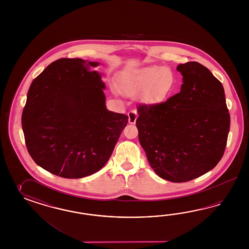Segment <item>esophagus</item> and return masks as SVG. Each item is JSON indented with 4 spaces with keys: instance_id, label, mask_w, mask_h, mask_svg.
Returning <instances> with one entry per match:
<instances>
[{
    "instance_id": "34e87169",
    "label": "esophagus",
    "mask_w": 249,
    "mask_h": 249,
    "mask_svg": "<svg viewBox=\"0 0 249 249\" xmlns=\"http://www.w3.org/2000/svg\"><path fill=\"white\" fill-rule=\"evenodd\" d=\"M128 123L129 124H135L136 120H137V112L135 110H131L128 113Z\"/></svg>"
}]
</instances>
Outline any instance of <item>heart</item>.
Listing matches in <instances>:
<instances>
[{"instance_id": "heart-1", "label": "heart", "mask_w": 249, "mask_h": 249, "mask_svg": "<svg viewBox=\"0 0 249 249\" xmlns=\"http://www.w3.org/2000/svg\"><path fill=\"white\" fill-rule=\"evenodd\" d=\"M174 84V72L170 68L150 66L121 74L120 86L128 95L145 92L149 102H157L165 98Z\"/></svg>"}]
</instances>
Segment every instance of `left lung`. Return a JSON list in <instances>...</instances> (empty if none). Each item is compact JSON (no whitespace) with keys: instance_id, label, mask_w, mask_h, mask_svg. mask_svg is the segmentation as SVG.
Here are the masks:
<instances>
[{"instance_id":"obj_1","label":"left lung","mask_w":249,"mask_h":249,"mask_svg":"<svg viewBox=\"0 0 249 249\" xmlns=\"http://www.w3.org/2000/svg\"><path fill=\"white\" fill-rule=\"evenodd\" d=\"M181 91L165 102L141 105L136 126L150 165L173 182L211 171L226 150L230 115L223 85L198 62L180 64Z\"/></svg>"}]
</instances>
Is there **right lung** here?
Segmentation results:
<instances>
[{
	"instance_id": "1",
	"label": "right lung",
	"mask_w": 249,
	"mask_h": 249,
	"mask_svg": "<svg viewBox=\"0 0 249 249\" xmlns=\"http://www.w3.org/2000/svg\"><path fill=\"white\" fill-rule=\"evenodd\" d=\"M98 62L60 58L31 84L22 114L27 151L37 165L68 179L97 173L110 158L125 114L106 108Z\"/></svg>"
}]
</instances>
